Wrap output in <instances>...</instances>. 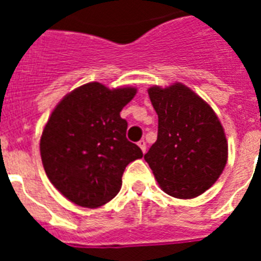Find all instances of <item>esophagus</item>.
Returning a JSON list of instances; mask_svg holds the SVG:
<instances>
[{
    "label": "esophagus",
    "instance_id": "1",
    "mask_svg": "<svg viewBox=\"0 0 261 261\" xmlns=\"http://www.w3.org/2000/svg\"><path fill=\"white\" fill-rule=\"evenodd\" d=\"M138 146L141 147V150L143 151V153H146V142H145V141H143V139H141V141H139L138 142Z\"/></svg>",
    "mask_w": 261,
    "mask_h": 261
}]
</instances>
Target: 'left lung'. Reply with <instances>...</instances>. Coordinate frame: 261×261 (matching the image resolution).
<instances>
[{"instance_id": "obj_1", "label": "left lung", "mask_w": 261, "mask_h": 261, "mask_svg": "<svg viewBox=\"0 0 261 261\" xmlns=\"http://www.w3.org/2000/svg\"><path fill=\"white\" fill-rule=\"evenodd\" d=\"M147 92L159 115V134L145 161L165 194L178 199L199 196L226 165L222 124L213 108L182 84Z\"/></svg>"}]
</instances>
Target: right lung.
<instances>
[{
	"instance_id": "obj_1",
	"label": "right lung",
	"mask_w": 261,
	"mask_h": 261,
	"mask_svg": "<svg viewBox=\"0 0 261 261\" xmlns=\"http://www.w3.org/2000/svg\"><path fill=\"white\" fill-rule=\"evenodd\" d=\"M135 88L100 83L77 88L59 101L40 138V155L53 186L79 206L96 208L115 198L126 167L142 150L126 138L123 107Z\"/></svg>"
}]
</instances>
